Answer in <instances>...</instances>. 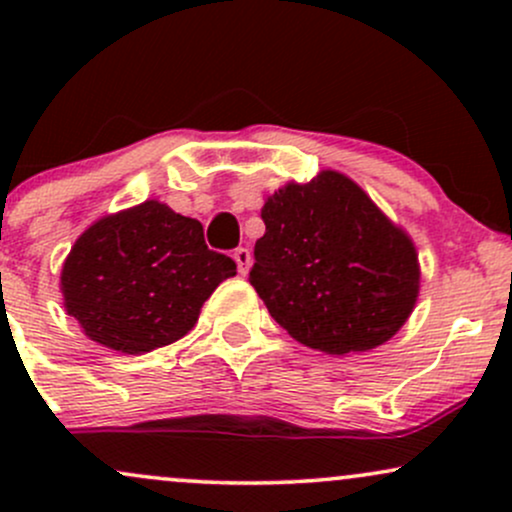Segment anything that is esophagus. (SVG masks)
I'll return each instance as SVG.
<instances>
[{
    "label": "esophagus",
    "instance_id": "1",
    "mask_svg": "<svg viewBox=\"0 0 512 512\" xmlns=\"http://www.w3.org/2000/svg\"><path fill=\"white\" fill-rule=\"evenodd\" d=\"M233 260H236V264H238V272L240 274H248L250 272V264H252V255H250V250L248 248H238L236 252H233Z\"/></svg>",
    "mask_w": 512,
    "mask_h": 512
}]
</instances>
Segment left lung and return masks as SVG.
<instances>
[{
	"mask_svg": "<svg viewBox=\"0 0 512 512\" xmlns=\"http://www.w3.org/2000/svg\"><path fill=\"white\" fill-rule=\"evenodd\" d=\"M262 221L250 284L296 342L344 356L402 330L419 298V252L354 180L320 170L286 182Z\"/></svg>",
	"mask_w": 512,
	"mask_h": 512,
	"instance_id": "1",
	"label": "left lung"
}]
</instances>
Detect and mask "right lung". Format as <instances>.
<instances>
[{
  "instance_id": "right-lung-1",
  "label": "right lung",
  "mask_w": 512,
  "mask_h": 512,
  "mask_svg": "<svg viewBox=\"0 0 512 512\" xmlns=\"http://www.w3.org/2000/svg\"><path fill=\"white\" fill-rule=\"evenodd\" d=\"M236 262L207 248L197 219L158 199L105 214L62 264L64 308L93 342L146 354L178 342Z\"/></svg>"
}]
</instances>
